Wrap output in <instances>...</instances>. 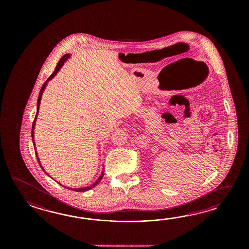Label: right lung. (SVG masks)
Listing matches in <instances>:
<instances>
[{"mask_svg": "<svg viewBox=\"0 0 249 249\" xmlns=\"http://www.w3.org/2000/svg\"><path fill=\"white\" fill-rule=\"evenodd\" d=\"M69 58V54H66V55H64L62 58H60V60L58 61V65H57V67H56V69L54 70V72H53V74H51V76L46 80V82L42 85V88H41V90H40V93H39V96H38V100H37V111H36V117H35V120H34V122H33L32 125V134H31V136H32V141L33 144H34V147H35V152H36V159H37L38 163L40 164V166H41V168H42L43 171V167H42V164H41V162H40V160H39V158H38L37 156V151H36V142H35V139H34V130H35V125H36V117H37L38 112H39V106H40V102H41V98H42V92H43V90L45 89V87H46V85H47L48 81H50L51 79H53V77L57 74L58 71H59V69H61V67L63 66L64 62ZM46 175L48 176H50V175H48L47 173H46ZM103 175H104V171H102L101 172V175L100 177H99V179L96 180L95 182L92 184V185L89 186V187H85V188H79V189H71V188H67V189H69V190H71V191H78V192H83V191H89L90 189H92L93 187H95L101 180H102V178H103ZM61 185V184H60Z\"/></svg>", "mask_w": 249, "mask_h": 249, "instance_id": "right-lung-1", "label": "right lung"}]
</instances>
